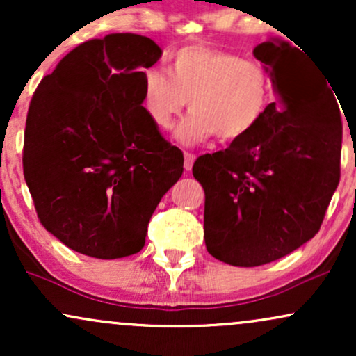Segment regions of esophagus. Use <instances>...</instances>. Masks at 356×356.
Segmentation results:
<instances>
[{
    "mask_svg": "<svg viewBox=\"0 0 356 356\" xmlns=\"http://www.w3.org/2000/svg\"><path fill=\"white\" fill-rule=\"evenodd\" d=\"M194 161H195V155L194 154L184 152V169L191 170L192 165H194Z\"/></svg>",
    "mask_w": 356,
    "mask_h": 356,
    "instance_id": "obj_1",
    "label": "esophagus"
}]
</instances>
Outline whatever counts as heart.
Listing matches in <instances>:
<instances>
[{"mask_svg": "<svg viewBox=\"0 0 356 356\" xmlns=\"http://www.w3.org/2000/svg\"><path fill=\"white\" fill-rule=\"evenodd\" d=\"M144 110L161 130H170L189 107L177 130L182 144H199L218 136L239 142L257 129L271 102L266 68L238 53L192 44L170 56L169 73L150 68L142 83Z\"/></svg>", "mask_w": 356, "mask_h": 356, "instance_id": "1", "label": "heart"}]
</instances>
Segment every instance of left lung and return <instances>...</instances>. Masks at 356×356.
Returning <instances> with one entry per match:
<instances>
[{
	"label": "left lung",
	"instance_id": "left-lung-1",
	"mask_svg": "<svg viewBox=\"0 0 356 356\" xmlns=\"http://www.w3.org/2000/svg\"><path fill=\"white\" fill-rule=\"evenodd\" d=\"M254 56L276 102L251 136L197 157L206 192L204 239L216 259L252 268L303 246L340 182L341 113L320 68L288 42H264Z\"/></svg>",
	"mask_w": 356,
	"mask_h": 356
}]
</instances>
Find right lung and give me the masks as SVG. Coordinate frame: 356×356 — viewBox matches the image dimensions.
I'll use <instances>...</instances> for the list:
<instances>
[{
  "label": "right lung",
  "instance_id": "right-lung-1",
  "mask_svg": "<svg viewBox=\"0 0 356 356\" xmlns=\"http://www.w3.org/2000/svg\"><path fill=\"white\" fill-rule=\"evenodd\" d=\"M152 40H88L40 81L26 117L23 172L44 229L99 259L136 254L155 207L184 170V155L147 117L144 70Z\"/></svg>",
  "mask_w": 356,
  "mask_h": 356
}]
</instances>
